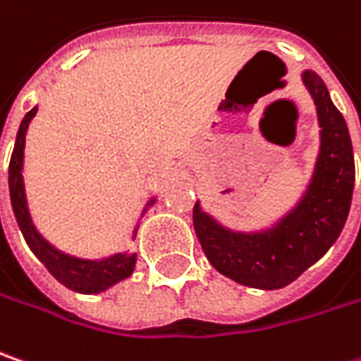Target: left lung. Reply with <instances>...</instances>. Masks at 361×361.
<instances>
[{
  "mask_svg": "<svg viewBox=\"0 0 361 361\" xmlns=\"http://www.w3.org/2000/svg\"><path fill=\"white\" fill-rule=\"evenodd\" d=\"M302 82L317 105L321 148L313 178L297 207L276 226L256 233L221 227L199 203L192 209V226L207 260L245 286L274 290L297 280L334 245L350 213L355 166L348 123L319 75L305 71Z\"/></svg>",
  "mask_w": 361,
  "mask_h": 361,
  "instance_id": "1",
  "label": "left lung"
}]
</instances>
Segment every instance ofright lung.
Instances as JSON below:
<instances>
[{"label":"right lung","mask_w":361,"mask_h":361,"mask_svg":"<svg viewBox=\"0 0 361 361\" xmlns=\"http://www.w3.org/2000/svg\"><path fill=\"white\" fill-rule=\"evenodd\" d=\"M38 107L30 109L16 135V146L9 160V197H11V207L16 221L24 233V240L30 245V250L36 254V258L44 264L48 272L63 282L66 288L82 293V295H95L101 290H107L119 280L132 276L135 266V254H116L103 260H81L73 258L68 254L59 252L46 242L44 238L36 231L32 224L30 211H27L26 192H24V176H22V164H24V144H26L27 123L36 116ZM154 199L148 203L152 205Z\"/></svg>","instance_id":"obj_1"}]
</instances>
